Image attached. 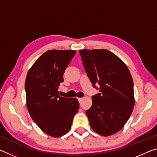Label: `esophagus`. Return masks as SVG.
I'll return each mask as SVG.
<instances>
[{"label":"esophagus","instance_id":"obj_1","mask_svg":"<svg viewBox=\"0 0 157 157\" xmlns=\"http://www.w3.org/2000/svg\"><path fill=\"white\" fill-rule=\"evenodd\" d=\"M78 101H79V103H81V102H82V101L83 100V98H78Z\"/></svg>","mask_w":157,"mask_h":157}]
</instances>
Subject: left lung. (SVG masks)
Segmentation results:
<instances>
[{"label": "left lung", "instance_id": "8db88e82", "mask_svg": "<svg viewBox=\"0 0 157 157\" xmlns=\"http://www.w3.org/2000/svg\"><path fill=\"white\" fill-rule=\"evenodd\" d=\"M82 63L99 94L92 97L86 110L92 129L102 136L118 132L128 121L134 106V84L127 65L106 49L79 50Z\"/></svg>", "mask_w": 157, "mask_h": 157}]
</instances>
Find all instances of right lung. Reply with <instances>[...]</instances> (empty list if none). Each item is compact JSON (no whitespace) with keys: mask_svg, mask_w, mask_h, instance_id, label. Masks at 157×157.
Here are the masks:
<instances>
[{"mask_svg":"<svg viewBox=\"0 0 157 157\" xmlns=\"http://www.w3.org/2000/svg\"><path fill=\"white\" fill-rule=\"evenodd\" d=\"M75 50L45 52L29 69L25 79L26 105L33 120L46 134L60 137L68 133L79 110L77 98L61 97L63 75Z\"/></svg>","mask_w":157,"mask_h":157,"instance_id":"1","label":"right lung"}]
</instances>
